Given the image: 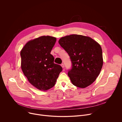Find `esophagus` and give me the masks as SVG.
<instances>
[{
  "label": "esophagus",
  "mask_w": 122,
  "mask_h": 122,
  "mask_svg": "<svg viewBox=\"0 0 122 122\" xmlns=\"http://www.w3.org/2000/svg\"><path fill=\"white\" fill-rule=\"evenodd\" d=\"M61 66H62V67L63 68H64V64H62L61 65Z\"/></svg>",
  "instance_id": "obj_1"
}]
</instances>
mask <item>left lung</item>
<instances>
[{
  "label": "left lung",
  "instance_id": "obj_1",
  "mask_svg": "<svg viewBox=\"0 0 122 122\" xmlns=\"http://www.w3.org/2000/svg\"><path fill=\"white\" fill-rule=\"evenodd\" d=\"M58 42L72 63V68L68 72L72 83L81 88L93 83L103 64L100 45L89 37L76 34L62 37Z\"/></svg>",
  "mask_w": 122,
  "mask_h": 122
}]
</instances>
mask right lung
Listing matches in <instances>:
<instances>
[{"mask_svg":"<svg viewBox=\"0 0 122 122\" xmlns=\"http://www.w3.org/2000/svg\"><path fill=\"white\" fill-rule=\"evenodd\" d=\"M56 38L42 36L28 41L21 51V67L29 82L38 89L46 91L56 84L62 67L54 63L51 51Z\"/></svg>","mask_w":122,"mask_h":122,"instance_id":"obj_1","label":"right lung"}]
</instances>
